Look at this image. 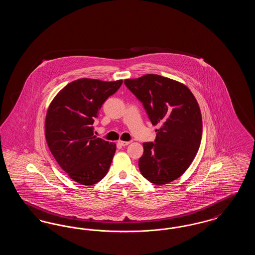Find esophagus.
Returning <instances> with one entry per match:
<instances>
[{"instance_id": "obj_1", "label": "esophagus", "mask_w": 255, "mask_h": 255, "mask_svg": "<svg viewBox=\"0 0 255 255\" xmlns=\"http://www.w3.org/2000/svg\"><path fill=\"white\" fill-rule=\"evenodd\" d=\"M119 143L122 146L128 145L131 143V141H123V140H119Z\"/></svg>"}]
</instances>
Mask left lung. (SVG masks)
I'll use <instances>...</instances> for the list:
<instances>
[{"mask_svg": "<svg viewBox=\"0 0 255 255\" xmlns=\"http://www.w3.org/2000/svg\"><path fill=\"white\" fill-rule=\"evenodd\" d=\"M124 83L142 102L152 124L159 126L155 142L143 143L141 175L157 185L175 181L190 166L201 144L203 123L196 98L184 84L158 74Z\"/></svg>", "mask_w": 255, "mask_h": 255, "instance_id": "obj_1", "label": "left lung"}]
</instances>
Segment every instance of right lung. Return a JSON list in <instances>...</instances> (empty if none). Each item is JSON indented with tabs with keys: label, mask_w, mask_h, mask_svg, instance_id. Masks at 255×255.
Wrapping results in <instances>:
<instances>
[{
	"label": "right lung",
	"mask_w": 255,
	"mask_h": 255,
	"mask_svg": "<svg viewBox=\"0 0 255 255\" xmlns=\"http://www.w3.org/2000/svg\"><path fill=\"white\" fill-rule=\"evenodd\" d=\"M122 80L80 78L65 86L49 104L45 135L52 156L74 182L93 185L108 173L117 145L94 135L93 124Z\"/></svg>",
	"instance_id": "add662e5"
}]
</instances>
